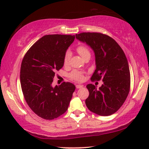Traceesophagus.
<instances>
[{
    "mask_svg": "<svg viewBox=\"0 0 149 149\" xmlns=\"http://www.w3.org/2000/svg\"><path fill=\"white\" fill-rule=\"evenodd\" d=\"M76 88L77 89H81V88H83V85H80V84H78V85H76Z\"/></svg>",
    "mask_w": 149,
    "mask_h": 149,
    "instance_id": "34e87169",
    "label": "esophagus"
}]
</instances>
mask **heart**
Segmentation results:
<instances>
[{
    "label": "heart",
    "mask_w": 149,
    "mask_h": 149,
    "mask_svg": "<svg viewBox=\"0 0 149 149\" xmlns=\"http://www.w3.org/2000/svg\"><path fill=\"white\" fill-rule=\"evenodd\" d=\"M77 51L78 53L82 58H84L86 55L90 54L89 50H88L87 48L84 46V45H80V46L77 48ZM70 56H71V53L70 52L68 51L66 53H65L64 58V65H68L70 61ZM70 77H71L72 79L77 80V81H82L84 79V75L81 72L77 71V70H74L73 71L71 74H70Z\"/></svg>",
    "instance_id": "1"
}]
</instances>
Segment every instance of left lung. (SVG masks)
I'll return each instance as SVG.
<instances>
[{
	"label": "left lung",
	"mask_w": 149,
	"mask_h": 149,
	"mask_svg": "<svg viewBox=\"0 0 149 149\" xmlns=\"http://www.w3.org/2000/svg\"><path fill=\"white\" fill-rule=\"evenodd\" d=\"M95 53L96 70L91 79H102L97 89L93 84L87 88L89 95L85 104L90 111L100 116L114 114L122 107L130 88V72L124 52L115 40L100 33H81L75 35Z\"/></svg>",
	"instance_id": "1"
}]
</instances>
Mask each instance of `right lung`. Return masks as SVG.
Instances as JSON below:
<instances>
[{"label": "right lung", "instance_id": "add662e5", "mask_svg": "<svg viewBox=\"0 0 149 149\" xmlns=\"http://www.w3.org/2000/svg\"><path fill=\"white\" fill-rule=\"evenodd\" d=\"M75 35H47L30 48L22 60L20 84L25 100L39 117L53 120L66 112L75 86L70 82L52 87L55 72L64 65Z\"/></svg>", "mask_w": 149, "mask_h": 149}]
</instances>
